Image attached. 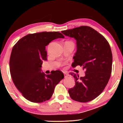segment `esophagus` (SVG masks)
Listing matches in <instances>:
<instances>
[{
	"label": "esophagus",
	"instance_id": "esophagus-1",
	"mask_svg": "<svg viewBox=\"0 0 123 123\" xmlns=\"http://www.w3.org/2000/svg\"><path fill=\"white\" fill-rule=\"evenodd\" d=\"M64 78H67L68 77V74L67 73H64Z\"/></svg>",
	"mask_w": 123,
	"mask_h": 123
}]
</instances>
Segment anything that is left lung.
Here are the masks:
<instances>
[{
  "mask_svg": "<svg viewBox=\"0 0 123 123\" xmlns=\"http://www.w3.org/2000/svg\"><path fill=\"white\" fill-rule=\"evenodd\" d=\"M62 33L76 40L77 49L72 67L80 65L86 70L85 77L70 73L75 82L74 87L68 90L70 96L80 102L93 100L103 91L110 78L112 55L110 45L102 35L89 26Z\"/></svg>",
  "mask_w": 123,
  "mask_h": 123,
  "instance_id": "left-lung-1",
  "label": "left lung"
}]
</instances>
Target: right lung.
Here are the masks:
<instances>
[{"mask_svg": "<svg viewBox=\"0 0 123 123\" xmlns=\"http://www.w3.org/2000/svg\"><path fill=\"white\" fill-rule=\"evenodd\" d=\"M64 38L59 32L28 34L18 40L12 50L9 69L13 82L23 96L30 101L40 103L49 100L64 74L55 70L50 74L41 72L47 60L46 46L53 40Z\"/></svg>", "mask_w": 123, "mask_h": 123, "instance_id": "obj_1", "label": "right lung"}]
</instances>
